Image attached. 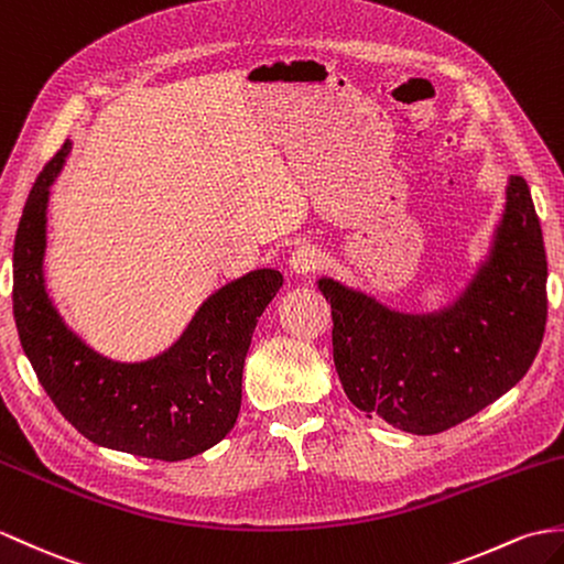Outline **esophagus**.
Returning a JSON list of instances; mask_svg holds the SVG:
<instances>
[{
  "label": "esophagus",
  "mask_w": 564,
  "mask_h": 564,
  "mask_svg": "<svg viewBox=\"0 0 564 564\" xmlns=\"http://www.w3.org/2000/svg\"><path fill=\"white\" fill-rule=\"evenodd\" d=\"M322 252L317 250L314 245H300L297 250L291 254V269L295 273H303V276H307V273L317 271L322 267Z\"/></svg>",
  "instance_id": "1"
}]
</instances>
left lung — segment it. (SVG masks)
<instances>
[{"label":"left lung","instance_id":"8db88e82","mask_svg":"<svg viewBox=\"0 0 564 564\" xmlns=\"http://www.w3.org/2000/svg\"><path fill=\"white\" fill-rule=\"evenodd\" d=\"M547 259L527 180L509 177L490 264L449 312L409 317L322 279L346 397L413 435L468 421L527 375L547 319Z\"/></svg>","mask_w":564,"mask_h":564}]
</instances>
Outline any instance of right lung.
Segmentation results:
<instances>
[{"label": "right lung", "mask_w": 564, "mask_h": 564, "mask_svg": "<svg viewBox=\"0 0 564 564\" xmlns=\"http://www.w3.org/2000/svg\"><path fill=\"white\" fill-rule=\"evenodd\" d=\"M69 149L64 141L45 163L19 220L11 295L21 346L52 403L84 437L147 459H189L238 421L257 317L283 276L261 269L220 288L161 358L124 365L98 356L64 326L43 285L47 187Z\"/></svg>", "instance_id": "obj_1"}]
</instances>
